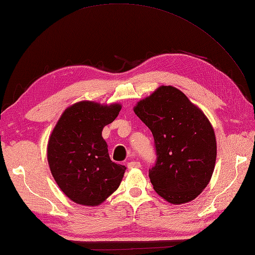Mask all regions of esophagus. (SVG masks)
Here are the masks:
<instances>
[{"label":"esophagus","mask_w":255,"mask_h":255,"mask_svg":"<svg viewBox=\"0 0 255 255\" xmlns=\"http://www.w3.org/2000/svg\"><path fill=\"white\" fill-rule=\"evenodd\" d=\"M140 166H141V164H140V162H138V161H133V162H128V163H127V167H128L129 169L139 168Z\"/></svg>","instance_id":"34e87169"}]
</instances>
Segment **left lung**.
Masks as SVG:
<instances>
[{
  "instance_id": "left-lung-1",
  "label": "left lung",
  "mask_w": 255,
  "mask_h": 255,
  "mask_svg": "<svg viewBox=\"0 0 255 255\" xmlns=\"http://www.w3.org/2000/svg\"><path fill=\"white\" fill-rule=\"evenodd\" d=\"M133 111L154 138L156 162L149 169L154 190L173 204L197 198L216 161L215 133L208 118L171 86L159 87Z\"/></svg>"
}]
</instances>
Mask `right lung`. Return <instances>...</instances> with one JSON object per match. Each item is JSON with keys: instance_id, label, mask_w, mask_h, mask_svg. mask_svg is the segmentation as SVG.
Listing matches in <instances>:
<instances>
[{"instance_id": "1", "label": "right lung", "mask_w": 255, "mask_h": 255, "mask_svg": "<svg viewBox=\"0 0 255 255\" xmlns=\"http://www.w3.org/2000/svg\"><path fill=\"white\" fill-rule=\"evenodd\" d=\"M121 109L82 101L65 111L53 129L47 162L58 187L76 203L99 205L121 185L126 167L111 161L102 138Z\"/></svg>"}]
</instances>
